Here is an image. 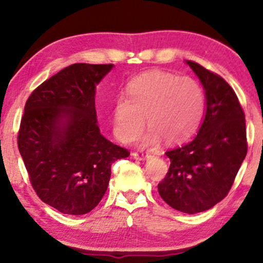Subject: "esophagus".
Instances as JSON below:
<instances>
[{"instance_id":"1","label":"esophagus","mask_w":263,"mask_h":263,"mask_svg":"<svg viewBox=\"0 0 263 263\" xmlns=\"http://www.w3.org/2000/svg\"><path fill=\"white\" fill-rule=\"evenodd\" d=\"M132 156H133V158H135V159L145 160V159H147V158L151 157V154L148 152H133Z\"/></svg>"}]
</instances>
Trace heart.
<instances>
[{
    "label": "heart",
    "instance_id": "1",
    "mask_svg": "<svg viewBox=\"0 0 263 263\" xmlns=\"http://www.w3.org/2000/svg\"><path fill=\"white\" fill-rule=\"evenodd\" d=\"M128 98L114 104L112 132L118 141L127 143L142 130L143 146H154L163 138L168 143L184 141L199 127L204 111V93L192 78H179L161 70L146 71L127 87Z\"/></svg>",
    "mask_w": 263,
    "mask_h": 263
}]
</instances>
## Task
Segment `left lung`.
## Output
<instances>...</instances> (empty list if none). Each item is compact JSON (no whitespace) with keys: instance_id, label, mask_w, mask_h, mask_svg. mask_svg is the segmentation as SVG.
Returning <instances> with one entry per match:
<instances>
[{"instance_id":"obj_1","label":"left lung","mask_w":263,"mask_h":263,"mask_svg":"<svg viewBox=\"0 0 263 263\" xmlns=\"http://www.w3.org/2000/svg\"><path fill=\"white\" fill-rule=\"evenodd\" d=\"M206 91V116L192 141L168 149L170 167L158 184L165 202L194 214L228 195L247 156L246 115L231 86L220 75L186 61Z\"/></svg>"}]
</instances>
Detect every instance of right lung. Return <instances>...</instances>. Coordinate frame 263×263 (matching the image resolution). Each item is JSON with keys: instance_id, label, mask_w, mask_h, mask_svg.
Masks as SVG:
<instances>
[{"instance_id": "right-lung-1", "label": "right lung", "mask_w": 263, "mask_h": 263, "mask_svg": "<svg viewBox=\"0 0 263 263\" xmlns=\"http://www.w3.org/2000/svg\"><path fill=\"white\" fill-rule=\"evenodd\" d=\"M112 67L71 64L25 104L19 152L39 199L61 213L91 212L106 192L111 165L130 154L104 138L97 124L96 86Z\"/></svg>"}]
</instances>
